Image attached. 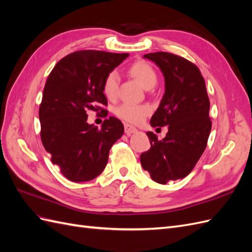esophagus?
I'll return each instance as SVG.
<instances>
[{"label": "esophagus", "mask_w": 252, "mask_h": 252, "mask_svg": "<svg viewBox=\"0 0 252 252\" xmlns=\"http://www.w3.org/2000/svg\"><path fill=\"white\" fill-rule=\"evenodd\" d=\"M124 129H125V133H127V134H132V133H135L136 131H138L135 127H133L132 125H129V124H125Z\"/></svg>", "instance_id": "esophagus-1"}]
</instances>
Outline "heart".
Returning <instances> with one entry per match:
<instances>
[{"instance_id":"1","label":"heart","mask_w":252,"mask_h":252,"mask_svg":"<svg viewBox=\"0 0 252 252\" xmlns=\"http://www.w3.org/2000/svg\"><path fill=\"white\" fill-rule=\"evenodd\" d=\"M129 74L139 82L144 88H152L157 83V73L154 68L145 61H138L129 67ZM119 88V75L116 71L110 72L103 83V93L108 98L117 96ZM116 114L122 120L130 123H140L151 112L148 104L124 103L116 108Z\"/></svg>"}]
</instances>
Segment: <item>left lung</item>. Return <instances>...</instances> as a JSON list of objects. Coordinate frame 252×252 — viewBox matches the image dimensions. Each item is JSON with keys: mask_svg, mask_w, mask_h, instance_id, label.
<instances>
[{"mask_svg": "<svg viewBox=\"0 0 252 252\" xmlns=\"http://www.w3.org/2000/svg\"><path fill=\"white\" fill-rule=\"evenodd\" d=\"M143 58L152 61L165 80V93L150 125H167L168 132L162 141L146 132L151 147L141 155V164L152 180L166 184L187 177L203 155L211 130L210 102L199 68L188 60L163 51Z\"/></svg>", "mask_w": 252, "mask_h": 252, "instance_id": "obj_1", "label": "left lung"}]
</instances>
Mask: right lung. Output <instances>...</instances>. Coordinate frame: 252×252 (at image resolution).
Segmentation results:
<instances>
[{
  "label": "right lung",
  "instance_id": "add662e5",
  "mask_svg": "<svg viewBox=\"0 0 252 252\" xmlns=\"http://www.w3.org/2000/svg\"><path fill=\"white\" fill-rule=\"evenodd\" d=\"M128 53L81 50L58 62L44 88L39 118L44 148L51 162L72 182H87L100 175L109 150L124 133L122 122L110 117L101 129L87 123L88 110L107 111L103 93L105 78Z\"/></svg>",
  "mask_w": 252,
  "mask_h": 252
}]
</instances>
